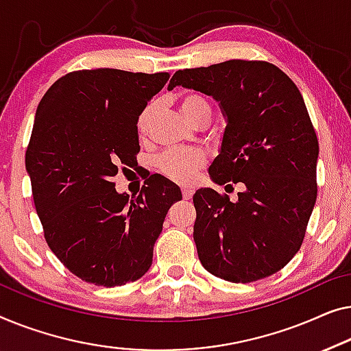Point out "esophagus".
<instances>
[{
    "mask_svg": "<svg viewBox=\"0 0 351 351\" xmlns=\"http://www.w3.org/2000/svg\"><path fill=\"white\" fill-rule=\"evenodd\" d=\"M182 199L184 200H189L191 197H192V194H194V189H192V187H182Z\"/></svg>",
    "mask_w": 351,
    "mask_h": 351,
    "instance_id": "34e87169",
    "label": "esophagus"
}]
</instances>
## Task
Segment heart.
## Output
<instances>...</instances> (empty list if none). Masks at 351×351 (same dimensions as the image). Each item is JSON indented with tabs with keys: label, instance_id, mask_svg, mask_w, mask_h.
Masks as SVG:
<instances>
[{
	"label": "heart",
	"instance_id": "heart-1",
	"mask_svg": "<svg viewBox=\"0 0 351 351\" xmlns=\"http://www.w3.org/2000/svg\"><path fill=\"white\" fill-rule=\"evenodd\" d=\"M180 108L187 119L199 122L204 117H210L211 106L199 93H184L180 98ZM156 112V101H149L140 111L136 119V130L140 135H145ZM205 157L200 151L195 149H169L164 151L156 159V167L170 181L187 184L194 180V176L202 165Z\"/></svg>",
	"mask_w": 351,
	"mask_h": 351
}]
</instances>
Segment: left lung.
Returning <instances> with one entry per match:
<instances>
[{
    "instance_id": "left-lung-1",
    "label": "left lung",
    "mask_w": 351,
    "mask_h": 351,
    "mask_svg": "<svg viewBox=\"0 0 351 351\" xmlns=\"http://www.w3.org/2000/svg\"><path fill=\"white\" fill-rule=\"evenodd\" d=\"M176 86L221 103L227 125L210 175L243 184L237 202L208 187L194 194L202 265L232 283L274 275L302 245L318 192V138L299 88L264 60L178 70Z\"/></svg>"
}]
</instances>
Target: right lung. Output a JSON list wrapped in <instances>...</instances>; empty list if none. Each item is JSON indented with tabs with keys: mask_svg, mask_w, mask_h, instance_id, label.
<instances>
[{
	"mask_svg": "<svg viewBox=\"0 0 351 351\" xmlns=\"http://www.w3.org/2000/svg\"><path fill=\"white\" fill-rule=\"evenodd\" d=\"M170 73L114 68L62 76L39 101L25 152L34 208L60 263L97 286L149 270L152 250L181 191L160 175L140 194H117L112 176L140 152L136 119Z\"/></svg>",
	"mask_w": 351,
	"mask_h": 351,
	"instance_id": "1",
	"label": "right lung"
}]
</instances>
